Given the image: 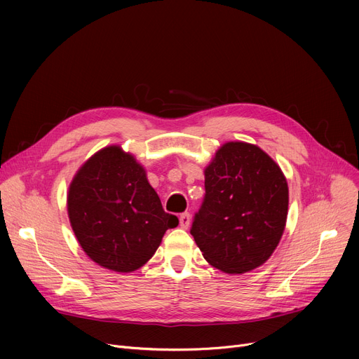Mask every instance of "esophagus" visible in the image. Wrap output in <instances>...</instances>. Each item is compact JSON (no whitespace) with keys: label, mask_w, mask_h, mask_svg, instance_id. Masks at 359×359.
I'll use <instances>...</instances> for the list:
<instances>
[{"label":"esophagus","mask_w":359,"mask_h":359,"mask_svg":"<svg viewBox=\"0 0 359 359\" xmlns=\"http://www.w3.org/2000/svg\"><path fill=\"white\" fill-rule=\"evenodd\" d=\"M179 221H180V227L182 229H189V225H191V214L189 212H184V214H182L180 217H179Z\"/></svg>","instance_id":"34e87169"}]
</instances>
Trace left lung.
Here are the masks:
<instances>
[{
	"label": "left lung",
	"instance_id": "left-lung-1",
	"mask_svg": "<svg viewBox=\"0 0 359 359\" xmlns=\"http://www.w3.org/2000/svg\"><path fill=\"white\" fill-rule=\"evenodd\" d=\"M288 184L259 147L227 142L205 168V198L191 234L205 260L225 273L265 263L285 230Z\"/></svg>",
	"mask_w": 359,
	"mask_h": 359
}]
</instances>
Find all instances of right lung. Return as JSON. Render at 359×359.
I'll return each mask as SVG.
<instances>
[{
	"label": "right lung",
	"mask_w": 359,
	"mask_h": 359,
	"mask_svg": "<svg viewBox=\"0 0 359 359\" xmlns=\"http://www.w3.org/2000/svg\"><path fill=\"white\" fill-rule=\"evenodd\" d=\"M68 217L86 255L97 265L132 272L153 257L176 215L163 210L144 167L121 147L90 157L68 191Z\"/></svg>",
	"instance_id": "1"
}]
</instances>
